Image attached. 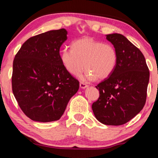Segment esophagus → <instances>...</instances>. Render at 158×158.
<instances>
[{"label": "esophagus", "instance_id": "1", "mask_svg": "<svg viewBox=\"0 0 158 158\" xmlns=\"http://www.w3.org/2000/svg\"><path fill=\"white\" fill-rule=\"evenodd\" d=\"M87 87L88 85L84 83V82H80V87H81V89H85V88H87Z\"/></svg>", "mask_w": 158, "mask_h": 158}]
</instances>
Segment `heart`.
I'll return each instance as SVG.
<instances>
[{
  "instance_id": "heart-1",
  "label": "heart",
  "mask_w": 158,
  "mask_h": 158,
  "mask_svg": "<svg viewBox=\"0 0 158 158\" xmlns=\"http://www.w3.org/2000/svg\"><path fill=\"white\" fill-rule=\"evenodd\" d=\"M60 56L66 70L71 75L81 73L84 67L87 69L79 76L87 81L108 77L118 62V53L114 46L87 37L73 41L71 48H63Z\"/></svg>"
}]
</instances>
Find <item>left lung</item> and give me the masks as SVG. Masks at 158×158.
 <instances>
[{
    "label": "left lung",
    "mask_w": 158,
    "mask_h": 158,
    "mask_svg": "<svg viewBox=\"0 0 158 158\" xmlns=\"http://www.w3.org/2000/svg\"><path fill=\"white\" fill-rule=\"evenodd\" d=\"M106 36L117 50L118 62L114 72L96 87L100 96L92 107L101 123L120 126L143 109L150 73L142 52L126 37L118 33Z\"/></svg>",
    "instance_id": "obj_1"
}]
</instances>
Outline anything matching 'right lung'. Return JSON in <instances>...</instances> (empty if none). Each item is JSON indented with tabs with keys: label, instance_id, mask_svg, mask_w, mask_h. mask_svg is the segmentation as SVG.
I'll list each match as a JSON object with an SVG mask.
<instances>
[{
	"label": "right lung",
	"instance_id": "1",
	"mask_svg": "<svg viewBox=\"0 0 158 158\" xmlns=\"http://www.w3.org/2000/svg\"><path fill=\"white\" fill-rule=\"evenodd\" d=\"M64 28L28 39L15 55L12 85L22 111L38 122L59 120L79 82L66 70L60 48L67 40Z\"/></svg>",
	"mask_w": 158,
	"mask_h": 158
}]
</instances>
